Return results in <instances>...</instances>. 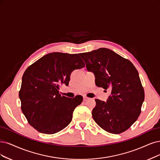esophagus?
I'll return each mask as SVG.
<instances>
[{
	"instance_id": "34e87169",
	"label": "esophagus",
	"mask_w": 160,
	"mask_h": 160,
	"mask_svg": "<svg viewBox=\"0 0 160 160\" xmlns=\"http://www.w3.org/2000/svg\"><path fill=\"white\" fill-rule=\"evenodd\" d=\"M88 99H89V98H87V97H84V98H83V100H84V102H86L87 100H88Z\"/></svg>"
}]
</instances>
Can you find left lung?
Returning <instances> with one entry per match:
<instances>
[{"label":"left lung","instance_id":"8db88e82","mask_svg":"<svg viewBox=\"0 0 160 160\" xmlns=\"http://www.w3.org/2000/svg\"><path fill=\"white\" fill-rule=\"evenodd\" d=\"M86 68L96 76V85L111 90L107 102L95 99L93 120L105 131L120 134L131 127L140 114L144 91L133 64L106 48L80 53Z\"/></svg>","mask_w":160,"mask_h":160}]
</instances>
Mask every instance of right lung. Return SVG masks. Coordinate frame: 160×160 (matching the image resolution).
Returning <instances> with one entry per match:
<instances>
[{"instance_id":"obj_1","label":"right lung","mask_w":160,"mask_h":160,"mask_svg":"<svg viewBox=\"0 0 160 160\" xmlns=\"http://www.w3.org/2000/svg\"><path fill=\"white\" fill-rule=\"evenodd\" d=\"M85 67L78 54L51 52L40 58L23 73L19 92L21 109L29 125L39 132L61 131L72 121L74 109L83 100L61 96V84L68 85L73 70Z\"/></svg>"}]
</instances>
